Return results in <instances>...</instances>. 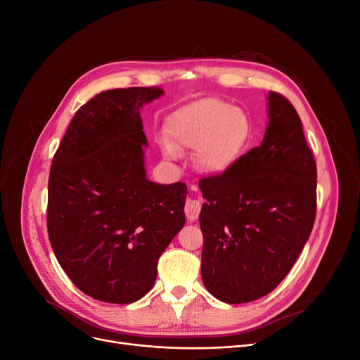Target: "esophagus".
Masks as SVG:
<instances>
[{
	"instance_id": "esophagus-1",
	"label": "esophagus",
	"mask_w": 360,
	"mask_h": 360,
	"mask_svg": "<svg viewBox=\"0 0 360 360\" xmlns=\"http://www.w3.org/2000/svg\"><path fill=\"white\" fill-rule=\"evenodd\" d=\"M193 190H197L195 186H191ZM201 212V201L198 200H194V198H190L186 200L185 202V214H186V220L188 221H195L198 219V214Z\"/></svg>"
}]
</instances>
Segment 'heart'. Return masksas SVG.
<instances>
[{"mask_svg":"<svg viewBox=\"0 0 360 360\" xmlns=\"http://www.w3.org/2000/svg\"><path fill=\"white\" fill-rule=\"evenodd\" d=\"M166 151L195 148V163L209 174H223L238 160L248 137L243 112L217 99H201L186 105L167 118Z\"/></svg>","mask_w":360,"mask_h":360,"instance_id":"1","label":"heart"}]
</instances>
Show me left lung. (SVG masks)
Segmentation results:
<instances>
[{"mask_svg": "<svg viewBox=\"0 0 360 360\" xmlns=\"http://www.w3.org/2000/svg\"><path fill=\"white\" fill-rule=\"evenodd\" d=\"M261 146L198 182L201 277L226 304H247L288 276L314 228L316 165L293 105L270 91Z\"/></svg>", "mask_w": 360, "mask_h": 360, "instance_id": "1", "label": "left lung"}]
</instances>
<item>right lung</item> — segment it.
Returning a JSON list of instances; mask_svg holds the SVG:
<instances>
[{"mask_svg": "<svg viewBox=\"0 0 360 360\" xmlns=\"http://www.w3.org/2000/svg\"><path fill=\"white\" fill-rule=\"evenodd\" d=\"M158 87L102 91L71 120L52 159L48 235L83 293L131 304L155 286L158 261L184 228L186 185L147 179L140 109Z\"/></svg>", "mask_w": 360, "mask_h": 360, "instance_id": "obj_1", "label": "right lung"}]
</instances>
